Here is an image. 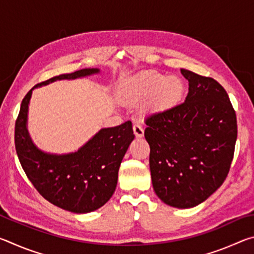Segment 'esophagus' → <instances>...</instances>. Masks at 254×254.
I'll return each mask as SVG.
<instances>
[{
	"instance_id": "obj_1",
	"label": "esophagus",
	"mask_w": 254,
	"mask_h": 254,
	"mask_svg": "<svg viewBox=\"0 0 254 254\" xmlns=\"http://www.w3.org/2000/svg\"><path fill=\"white\" fill-rule=\"evenodd\" d=\"M133 132H134L136 137H142L144 134L143 127H141V124H139V123H135L134 126H133Z\"/></svg>"
}]
</instances>
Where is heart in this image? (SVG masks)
<instances>
[{"label":"heart","instance_id":"obj_1","mask_svg":"<svg viewBox=\"0 0 254 254\" xmlns=\"http://www.w3.org/2000/svg\"><path fill=\"white\" fill-rule=\"evenodd\" d=\"M185 91L186 86L179 77L148 72L127 81L123 85L122 96L132 104H143L149 101L148 112L163 113L180 104Z\"/></svg>","mask_w":254,"mask_h":254}]
</instances>
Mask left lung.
<instances>
[{
    "label": "left lung",
    "mask_w": 254,
    "mask_h": 254,
    "mask_svg": "<svg viewBox=\"0 0 254 254\" xmlns=\"http://www.w3.org/2000/svg\"><path fill=\"white\" fill-rule=\"evenodd\" d=\"M180 71L189 81L186 100L147 118L144 136L154 192L167 205L191 208L224 183L238 127L229 95L216 80Z\"/></svg>",
    "instance_id": "8db88e82"
}]
</instances>
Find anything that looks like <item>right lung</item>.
I'll list each match as a JSON object with an SVG mask.
<instances>
[{"instance_id":"right-lung-1","label":"right lung","mask_w":254,"mask_h":254,"mask_svg":"<svg viewBox=\"0 0 254 254\" xmlns=\"http://www.w3.org/2000/svg\"><path fill=\"white\" fill-rule=\"evenodd\" d=\"M100 72L98 68H86L36 85L21 103L15 122L16 153L29 180L51 204L76 214L101 208L114 194L120 166L134 140L132 123L101 128L74 152L51 153L38 148L30 136L29 104L33 89L57 80L83 78Z\"/></svg>"}]
</instances>
